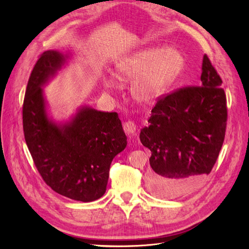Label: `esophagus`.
Instances as JSON below:
<instances>
[{"instance_id":"esophagus-1","label":"esophagus","mask_w":249,"mask_h":249,"mask_svg":"<svg viewBox=\"0 0 249 249\" xmlns=\"http://www.w3.org/2000/svg\"><path fill=\"white\" fill-rule=\"evenodd\" d=\"M124 130L127 136H135L136 135V124H135L133 122H126L124 124Z\"/></svg>"}]
</instances>
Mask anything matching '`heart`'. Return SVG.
I'll list each match as a JSON object with an SVG mask.
<instances>
[{"label": "heart", "mask_w": 249, "mask_h": 249, "mask_svg": "<svg viewBox=\"0 0 249 249\" xmlns=\"http://www.w3.org/2000/svg\"><path fill=\"white\" fill-rule=\"evenodd\" d=\"M185 66V56L176 48H145L119 60L115 74L120 81L134 80L131 87L133 99L149 106L162 99L182 74ZM104 86L114 89L117 87V80L113 77L105 78Z\"/></svg>", "instance_id": "1"}]
</instances>
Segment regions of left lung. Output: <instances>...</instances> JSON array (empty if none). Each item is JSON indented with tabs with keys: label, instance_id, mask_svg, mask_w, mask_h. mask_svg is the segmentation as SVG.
I'll return each mask as SVG.
<instances>
[{
	"label": "left lung",
	"instance_id": "1",
	"mask_svg": "<svg viewBox=\"0 0 249 249\" xmlns=\"http://www.w3.org/2000/svg\"><path fill=\"white\" fill-rule=\"evenodd\" d=\"M221 84L205 55L199 85L165 96L152 110L140 141L152 153L148 187L156 196L175 199L189 194L212 170L228 119Z\"/></svg>",
	"mask_w": 249,
	"mask_h": 249
}]
</instances>
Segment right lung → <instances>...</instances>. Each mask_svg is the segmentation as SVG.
I'll use <instances>...</instances> for the list:
<instances>
[{
  "instance_id": "right-lung-1",
  "label": "right lung",
  "mask_w": 249,
  "mask_h": 249,
  "mask_svg": "<svg viewBox=\"0 0 249 249\" xmlns=\"http://www.w3.org/2000/svg\"><path fill=\"white\" fill-rule=\"evenodd\" d=\"M71 56L57 50L40 56L27 85L22 124L30 154L47 185L65 197L89 202L106 192L112 160L127 141L116 112L82 105L67 119L52 117L43 87Z\"/></svg>"
}]
</instances>
